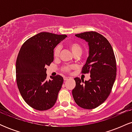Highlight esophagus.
<instances>
[{
	"instance_id": "34e87169",
	"label": "esophagus",
	"mask_w": 132,
	"mask_h": 132,
	"mask_svg": "<svg viewBox=\"0 0 132 132\" xmlns=\"http://www.w3.org/2000/svg\"><path fill=\"white\" fill-rule=\"evenodd\" d=\"M71 78H69V77H64V81H67V80H68V79H70Z\"/></svg>"
}]
</instances>
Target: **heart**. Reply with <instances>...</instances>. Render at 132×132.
I'll return each instance as SVG.
<instances>
[{
	"label": "heart",
	"mask_w": 132,
	"mask_h": 132,
	"mask_svg": "<svg viewBox=\"0 0 132 132\" xmlns=\"http://www.w3.org/2000/svg\"><path fill=\"white\" fill-rule=\"evenodd\" d=\"M68 46L70 48L71 51L75 55L76 54H81L82 52V47L79 43L76 42H71L68 44ZM61 51V47L60 46H56L54 48L53 50V56L54 57H57L59 56ZM75 65H67L62 67L61 70L65 73H70L72 69H75Z\"/></svg>",
	"instance_id": "b5f03b06"
}]
</instances>
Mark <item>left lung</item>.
I'll list each match as a JSON object with an SVG mask.
<instances>
[{"instance_id": "left-lung-1", "label": "left lung", "mask_w": 132, "mask_h": 132, "mask_svg": "<svg viewBox=\"0 0 132 132\" xmlns=\"http://www.w3.org/2000/svg\"><path fill=\"white\" fill-rule=\"evenodd\" d=\"M88 42L89 55L82 69V74H89L90 79L84 82L75 78L76 87L72 91L79 107L93 109L102 104L110 95L116 78V60L110 43L96 31L75 35Z\"/></svg>"}]
</instances>
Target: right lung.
<instances>
[{
  "instance_id": "1",
  "label": "right lung",
  "mask_w": 132,
  "mask_h": 132,
  "mask_svg": "<svg viewBox=\"0 0 132 132\" xmlns=\"http://www.w3.org/2000/svg\"><path fill=\"white\" fill-rule=\"evenodd\" d=\"M67 36L42 32L22 45L16 61V81L21 95L30 107L46 110L54 105L63 78L46 79L47 66L53 61V50Z\"/></svg>"
}]
</instances>
